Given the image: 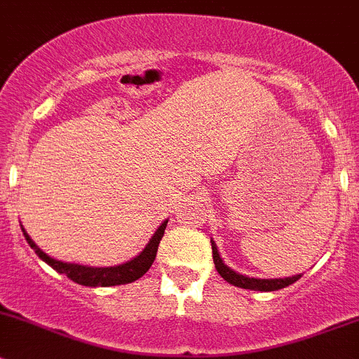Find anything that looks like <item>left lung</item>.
<instances>
[{
    "mask_svg": "<svg viewBox=\"0 0 359 359\" xmlns=\"http://www.w3.org/2000/svg\"><path fill=\"white\" fill-rule=\"evenodd\" d=\"M212 242V257H214V264L215 270L219 272V276L226 280V283L233 284L236 287H243V290H254V291H277L283 290V287L291 286L293 283H297L300 276H293V277H284V279H254V277H245L242 273H236L235 270L228 266V264L222 263L221 256L217 252V247H215L214 240Z\"/></svg>",
    "mask_w": 359,
    "mask_h": 359,
    "instance_id": "8db88e82",
    "label": "left lung"
}]
</instances>
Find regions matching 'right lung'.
Here are the masks:
<instances>
[{"label": "right lung", "instance_id": "obj_1", "mask_svg": "<svg viewBox=\"0 0 359 359\" xmlns=\"http://www.w3.org/2000/svg\"><path fill=\"white\" fill-rule=\"evenodd\" d=\"M168 224V219L161 222L156 233L152 235V238L149 240V243L145 245V249L138 254L137 257H133L131 261L123 264H117V266H107V268H96V266H83V264H75V263H62V261L54 259V257L47 256L36 243L31 240V236L27 235L26 229L22 228L24 236H26L27 243H29L31 249L38 254L40 259H43L45 263L50 264L55 272L65 273L69 280L80 284V286H89V287H109V286H119V284H130L135 283L137 279H140L149 268L152 266L156 259V252H158V245L161 242L163 235H165V228Z\"/></svg>", "mask_w": 359, "mask_h": 359}]
</instances>
